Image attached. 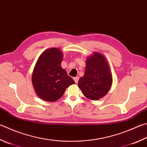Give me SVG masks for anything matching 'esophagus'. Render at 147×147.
Instances as JSON below:
<instances>
[{
    "mask_svg": "<svg viewBox=\"0 0 147 147\" xmlns=\"http://www.w3.org/2000/svg\"><path fill=\"white\" fill-rule=\"evenodd\" d=\"M74 82H75L76 84H77L78 83V80H79V77L78 76H76V77H74V78H73Z\"/></svg>",
    "mask_w": 147,
    "mask_h": 147,
    "instance_id": "esophagus-1",
    "label": "esophagus"
}]
</instances>
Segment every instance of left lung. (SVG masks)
<instances>
[{"instance_id": "obj_1", "label": "left lung", "mask_w": 147, "mask_h": 147, "mask_svg": "<svg viewBox=\"0 0 147 147\" xmlns=\"http://www.w3.org/2000/svg\"><path fill=\"white\" fill-rule=\"evenodd\" d=\"M113 84V76L107 58L100 53L94 52L86 59L84 76L78 85L85 97L98 100L107 94Z\"/></svg>"}]
</instances>
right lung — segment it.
<instances>
[{
	"mask_svg": "<svg viewBox=\"0 0 147 147\" xmlns=\"http://www.w3.org/2000/svg\"><path fill=\"white\" fill-rule=\"evenodd\" d=\"M63 53L52 47L40 55L32 73V84L36 95L44 101L53 102L62 96L66 88L75 84L61 67Z\"/></svg>",
	"mask_w": 147,
	"mask_h": 147,
	"instance_id": "1",
	"label": "right lung"
}]
</instances>
